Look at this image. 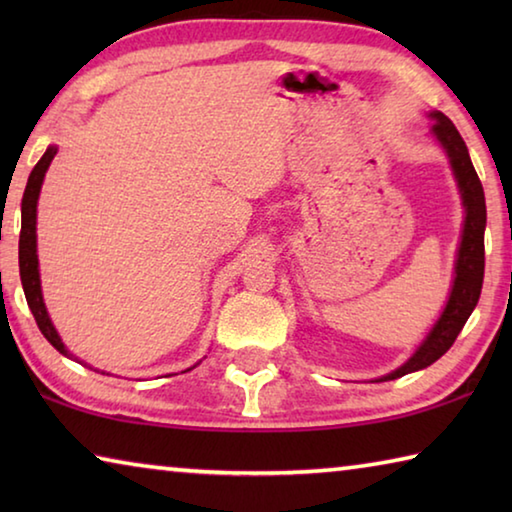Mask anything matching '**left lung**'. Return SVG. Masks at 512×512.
<instances>
[{"label":"left lung","mask_w":512,"mask_h":512,"mask_svg":"<svg viewBox=\"0 0 512 512\" xmlns=\"http://www.w3.org/2000/svg\"><path fill=\"white\" fill-rule=\"evenodd\" d=\"M433 124L429 128V135L440 144L445 151L449 167H452L458 194H461L465 219L461 230V244L456 250V264H454V282L449 298L445 302L443 314L438 316L436 323L424 336L422 343L415 348V352L406 359L400 368H395L388 375L379 377L375 381H391L397 377L409 375V372L422 370L438 361L443 354L452 348L456 336L461 334L463 325L476 307L483 287V268H485V248H483V235H485V196L481 180L476 176L474 164L467 153V146L463 142L461 133L449 121L443 112L433 110L429 112Z\"/></svg>","instance_id":"8db88e82"}]
</instances>
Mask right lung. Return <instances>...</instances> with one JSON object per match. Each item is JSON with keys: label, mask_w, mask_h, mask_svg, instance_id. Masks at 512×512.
<instances>
[{"label": "right lung", "mask_w": 512, "mask_h": 512, "mask_svg": "<svg viewBox=\"0 0 512 512\" xmlns=\"http://www.w3.org/2000/svg\"><path fill=\"white\" fill-rule=\"evenodd\" d=\"M56 153H58V146L49 144L45 155H42L40 162L33 167L27 189H24L22 230H20V280H22L24 296H27L29 309H31L33 318H36L40 332L45 334V339L54 345L60 354H65V357L72 359V352L67 350V345L63 343V339H60V334L56 332V327L49 318V311L45 307V298H42L40 266H38V235H36L38 198H40L42 183H45V173H47L49 164H51V160H54ZM187 370H192V368H187ZM101 375H106V372H101Z\"/></svg>", "instance_id": "add662e5"}]
</instances>
